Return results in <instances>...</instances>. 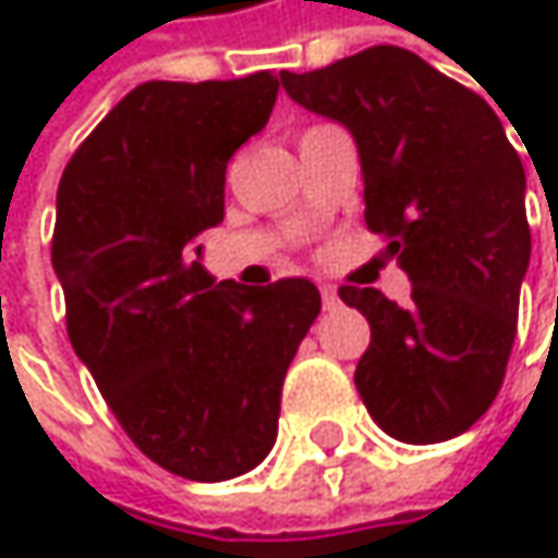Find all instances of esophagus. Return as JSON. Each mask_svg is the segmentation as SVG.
<instances>
[{"mask_svg":"<svg viewBox=\"0 0 558 558\" xmlns=\"http://www.w3.org/2000/svg\"><path fill=\"white\" fill-rule=\"evenodd\" d=\"M319 293H323V306H326V310H336V306H339V290H336L332 283H323Z\"/></svg>","mask_w":558,"mask_h":558,"instance_id":"esophagus-1","label":"esophagus"}]
</instances>
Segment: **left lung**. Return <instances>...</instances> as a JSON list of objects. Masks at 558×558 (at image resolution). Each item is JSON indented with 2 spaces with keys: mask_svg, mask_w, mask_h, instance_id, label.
I'll return each instance as SVG.
<instances>
[{
  "mask_svg": "<svg viewBox=\"0 0 558 558\" xmlns=\"http://www.w3.org/2000/svg\"><path fill=\"white\" fill-rule=\"evenodd\" d=\"M280 83L352 132L365 222L413 283L407 306L375 287H339L372 326L355 368L372 420L413 446L465 433L501 390L530 265L526 173L501 119L393 45L283 70Z\"/></svg>",
  "mask_w": 558,
  "mask_h": 558,
  "instance_id": "1",
  "label": "left lung"
}]
</instances>
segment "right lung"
<instances>
[{"instance_id": "add662e5", "label": "right lung", "mask_w": 558, "mask_h": 558, "mask_svg": "<svg viewBox=\"0 0 558 558\" xmlns=\"http://www.w3.org/2000/svg\"><path fill=\"white\" fill-rule=\"evenodd\" d=\"M278 86L271 70L142 83L57 186L70 345L129 439L190 482H229L271 452L283 375L319 316L306 278L216 283L193 248L222 222L226 165L268 125Z\"/></svg>"}]
</instances>
